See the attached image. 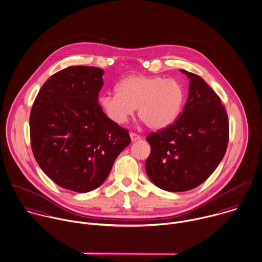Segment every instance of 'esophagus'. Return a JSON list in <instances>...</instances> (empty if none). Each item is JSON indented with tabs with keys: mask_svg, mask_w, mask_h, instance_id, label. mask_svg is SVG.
Listing matches in <instances>:
<instances>
[{
	"mask_svg": "<svg viewBox=\"0 0 262 262\" xmlns=\"http://www.w3.org/2000/svg\"><path fill=\"white\" fill-rule=\"evenodd\" d=\"M130 137H131V140H132V142H135V141H137V140L141 139V137H140L138 134H136V133H133V132H131V133H130Z\"/></svg>",
	"mask_w": 262,
	"mask_h": 262,
	"instance_id": "34e87169",
	"label": "esophagus"
}]
</instances>
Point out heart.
I'll use <instances>...</instances> for the list:
<instances>
[{"instance_id":"b5f03b06","label":"heart","mask_w":262,"mask_h":262,"mask_svg":"<svg viewBox=\"0 0 262 262\" xmlns=\"http://www.w3.org/2000/svg\"><path fill=\"white\" fill-rule=\"evenodd\" d=\"M116 88L117 92L99 97V105L119 125L126 123L137 108L139 119L149 129H164L176 120L185 99L182 84L162 76L131 75Z\"/></svg>"}]
</instances>
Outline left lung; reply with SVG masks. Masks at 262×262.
Masks as SVG:
<instances>
[{"mask_svg": "<svg viewBox=\"0 0 262 262\" xmlns=\"http://www.w3.org/2000/svg\"><path fill=\"white\" fill-rule=\"evenodd\" d=\"M189 82L184 110L174 124L150 133L145 162L150 181L183 192L202 184L222 162L229 142V120L219 95L198 75L181 70Z\"/></svg>", "mask_w": 262, "mask_h": 262, "instance_id": "obj_1", "label": "left lung"}]
</instances>
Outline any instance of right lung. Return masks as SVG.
Wrapping results in <instances>:
<instances>
[{
  "label": "right lung",
  "mask_w": 262,
  "mask_h": 262,
  "mask_svg": "<svg viewBox=\"0 0 262 262\" xmlns=\"http://www.w3.org/2000/svg\"><path fill=\"white\" fill-rule=\"evenodd\" d=\"M103 70L71 66L51 76L31 108V148L40 169L57 185L86 193L99 187L127 147L128 130L98 104Z\"/></svg>",
  "instance_id": "1"
}]
</instances>
